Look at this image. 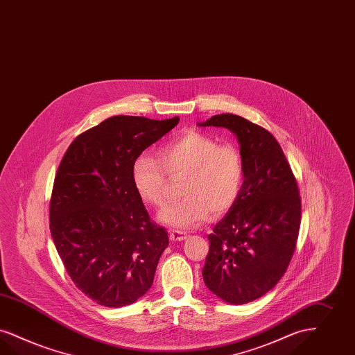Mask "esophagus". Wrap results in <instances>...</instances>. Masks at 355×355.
I'll return each instance as SVG.
<instances>
[{
	"label": "esophagus",
	"mask_w": 355,
	"mask_h": 355,
	"mask_svg": "<svg viewBox=\"0 0 355 355\" xmlns=\"http://www.w3.org/2000/svg\"><path fill=\"white\" fill-rule=\"evenodd\" d=\"M169 238L173 241H182L187 238V235H186V232H184V231L171 230V232H169Z\"/></svg>",
	"instance_id": "obj_1"
}]
</instances>
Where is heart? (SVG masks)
Segmentation results:
<instances>
[{
    "label": "heart",
    "mask_w": 355,
    "mask_h": 355,
    "mask_svg": "<svg viewBox=\"0 0 355 355\" xmlns=\"http://www.w3.org/2000/svg\"><path fill=\"white\" fill-rule=\"evenodd\" d=\"M157 157L142 153L132 165L136 191L146 203L166 205L168 174L184 175V198L165 207L158 219L180 230L194 228L215 216L227 213L235 205L244 182L243 157L231 144L218 145L211 137L186 130L164 144Z\"/></svg>",
    "instance_id": "1"
}]
</instances>
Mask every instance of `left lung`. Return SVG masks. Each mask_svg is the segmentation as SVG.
<instances>
[{"label": "left lung", "instance_id": "left-lung-1", "mask_svg": "<svg viewBox=\"0 0 355 355\" xmlns=\"http://www.w3.org/2000/svg\"><path fill=\"white\" fill-rule=\"evenodd\" d=\"M198 125L231 130L244 164L241 194L209 235L203 282L228 304H247L270 292L291 263L301 220L297 181L267 129L231 114Z\"/></svg>", "mask_w": 355, "mask_h": 355}]
</instances>
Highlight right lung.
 Masks as SVG:
<instances>
[{"mask_svg":"<svg viewBox=\"0 0 355 355\" xmlns=\"http://www.w3.org/2000/svg\"><path fill=\"white\" fill-rule=\"evenodd\" d=\"M178 121L110 117L79 135L60 161L50 199L51 236L73 284L99 305H130L153 284L169 238L150 220L132 165Z\"/></svg>","mask_w":355,"mask_h":355,"instance_id":"right-lung-1","label":"right lung"}]
</instances>
